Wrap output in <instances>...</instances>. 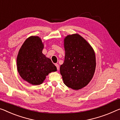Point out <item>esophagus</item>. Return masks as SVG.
Instances as JSON below:
<instances>
[{"mask_svg": "<svg viewBox=\"0 0 120 120\" xmlns=\"http://www.w3.org/2000/svg\"><path fill=\"white\" fill-rule=\"evenodd\" d=\"M55 65H56V66L57 69L58 70H59V65L58 64H55Z\"/></svg>", "mask_w": 120, "mask_h": 120, "instance_id": "esophagus-1", "label": "esophagus"}]
</instances>
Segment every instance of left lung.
<instances>
[{
	"instance_id": "8db88e82",
	"label": "left lung",
	"mask_w": 120,
	"mask_h": 120,
	"mask_svg": "<svg viewBox=\"0 0 120 120\" xmlns=\"http://www.w3.org/2000/svg\"><path fill=\"white\" fill-rule=\"evenodd\" d=\"M65 60L60 73L64 84L73 90L85 87L91 82L96 67L95 54L90 44L78 34L64 39Z\"/></svg>"
}]
</instances>
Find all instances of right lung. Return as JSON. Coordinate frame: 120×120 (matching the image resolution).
<instances>
[{
    "label": "right lung",
    "instance_id": "obj_1",
    "mask_svg": "<svg viewBox=\"0 0 120 120\" xmlns=\"http://www.w3.org/2000/svg\"><path fill=\"white\" fill-rule=\"evenodd\" d=\"M43 48L41 38L31 36L25 40L18 52V72L24 80L33 85L42 84L49 73L57 71L50 59L42 53Z\"/></svg>",
    "mask_w": 120,
    "mask_h": 120
}]
</instances>
